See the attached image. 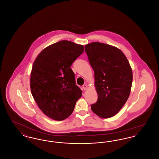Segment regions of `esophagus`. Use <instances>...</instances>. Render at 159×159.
Here are the masks:
<instances>
[{"mask_svg": "<svg viewBox=\"0 0 159 159\" xmlns=\"http://www.w3.org/2000/svg\"><path fill=\"white\" fill-rule=\"evenodd\" d=\"M87 88H88V86H87V85L86 84H83V90H86L87 89Z\"/></svg>", "mask_w": 159, "mask_h": 159, "instance_id": "obj_1", "label": "esophagus"}]
</instances>
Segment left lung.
<instances>
[{
    "mask_svg": "<svg viewBox=\"0 0 159 159\" xmlns=\"http://www.w3.org/2000/svg\"><path fill=\"white\" fill-rule=\"evenodd\" d=\"M84 47L94 71L98 94L91 110L101 118H110L120 110L128 99L133 79L132 68L125 54L115 46L92 42Z\"/></svg>",
    "mask_w": 159,
    "mask_h": 159,
    "instance_id": "8db88e82",
    "label": "left lung"
}]
</instances>
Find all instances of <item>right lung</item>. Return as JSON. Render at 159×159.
Instances as JSON below:
<instances>
[{
    "mask_svg": "<svg viewBox=\"0 0 159 159\" xmlns=\"http://www.w3.org/2000/svg\"><path fill=\"white\" fill-rule=\"evenodd\" d=\"M83 51V45L61 40L45 48L33 62L31 94L42 111L52 119H67L82 97L70 67Z\"/></svg>",
    "mask_w": 159,
    "mask_h": 159,
    "instance_id": "obj_1",
    "label": "right lung"
}]
</instances>
